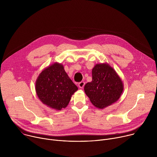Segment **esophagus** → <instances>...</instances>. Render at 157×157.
I'll return each instance as SVG.
<instances>
[{"label":"esophagus","mask_w":157,"mask_h":157,"mask_svg":"<svg viewBox=\"0 0 157 157\" xmlns=\"http://www.w3.org/2000/svg\"><path fill=\"white\" fill-rule=\"evenodd\" d=\"M84 85H85V83H84V82H83V81H81V82H80L78 84V86H79V88H81V89L83 88L84 86Z\"/></svg>","instance_id":"34e87169"}]
</instances>
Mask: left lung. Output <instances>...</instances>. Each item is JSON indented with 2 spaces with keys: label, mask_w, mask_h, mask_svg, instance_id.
<instances>
[{
  "label": "left lung",
  "mask_w": 157,
  "mask_h": 157,
  "mask_svg": "<svg viewBox=\"0 0 157 157\" xmlns=\"http://www.w3.org/2000/svg\"><path fill=\"white\" fill-rule=\"evenodd\" d=\"M93 81L84 86V92L91 103L102 109L116 102L121 98L123 82L114 70L107 63L96 64L92 70Z\"/></svg>",
  "instance_id": "1"
}]
</instances>
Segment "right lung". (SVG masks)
<instances>
[{"label":"right lung","mask_w":157,"mask_h":157,"mask_svg":"<svg viewBox=\"0 0 157 157\" xmlns=\"http://www.w3.org/2000/svg\"><path fill=\"white\" fill-rule=\"evenodd\" d=\"M78 87L66 73L64 66L58 62L47 66L38 75L35 91L43 104L61 110L68 106Z\"/></svg>","instance_id":"right-lung-1"}]
</instances>
